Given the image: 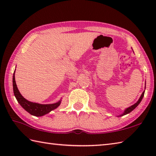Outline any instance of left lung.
<instances>
[{
  "instance_id": "8db88e82",
  "label": "left lung",
  "mask_w": 156,
  "mask_h": 156,
  "mask_svg": "<svg viewBox=\"0 0 156 156\" xmlns=\"http://www.w3.org/2000/svg\"><path fill=\"white\" fill-rule=\"evenodd\" d=\"M144 93H145V90L143 92V93L141 94L140 99H139V100L137 101V102H136V103H135L133 105H132V106H131V107H129L126 108L125 110V111L123 112V113L121 114V115L118 116V117H121V116H123V115H127V114L129 113V112H131L133 110H134V109H135V108H136V107H137V106L139 105V104L140 103L142 99H143V97H144Z\"/></svg>"
}]
</instances>
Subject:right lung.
Here are the masks:
<instances>
[{
    "instance_id": "1",
    "label": "right lung",
    "mask_w": 156,
    "mask_h": 156,
    "mask_svg": "<svg viewBox=\"0 0 156 156\" xmlns=\"http://www.w3.org/2000/svg\"><path fill=\"white\" fill-rule=\"evenodd\" d=\"M15 72L13 73L12 77V86H13V92H14L15 97L16 100L20 104V105L25 109L26 111H27L29 113L35 116V117H41L43 115L48 114V112L53 111L54 109L58 108L61 103V100L55 102L54 104H48V105H42L36 103V102H32L29 101L23 97L20 93L17 87H16L15 78Z\"/></svg>"
}]
</instances>
